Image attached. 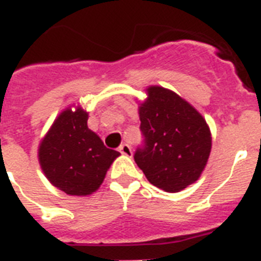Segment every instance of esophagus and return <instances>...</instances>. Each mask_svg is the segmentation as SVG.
Masks as SVG:
<instances>
[{
  "instance_id": "34e87169",
  "label": "esophagus",
  "mask_w": 261,
  "mask_h": 261,
  "mask_svg": "<svg viewBox=\"0 0 261 261\" xmlns=\"http://www.w3.org/2000/svg\"><path fill=\"white\" fill-rule=\"evenodd\" d=\"M118 150H120L122 154H125V156H132V148H130L128 144H122V145H120Z\"/></svg>"
}]
</instances>
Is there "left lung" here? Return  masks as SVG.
<instances>
[{"instance_id": "1", "label": "left lung", "mask_w": 261, "mask_h": 261, "mask_svg": "<svg viewBox=\"0 0 261 261\" xmlns=\"http://www.w3.org/2000/svg\"><path fill=\"white\" fill-rule=\"evenodd\" d=\"M139 112L143 144L133 157L148 181L165 192H178L195 182L212 146L203 116L161 87L148 88V98Z\"/></svg>"}]
</instances>
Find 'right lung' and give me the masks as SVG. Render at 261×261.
<instances>
[{"label": "right lung", "mask_w": 261, "mask_h": 261, "mask_svg": "<svg viewBox=\"0 0 261 261\" xmlns=\"http://www.w3.org/2000/svg\"><path fill=\"white\" fill-rule=\"evenodd\" d=\"M83 109H66L40 145V164L49 181L70 196H87L104 181L117 150L109 149L87 125Z\"/></svg>", "instance_id": "right-lung-1"}]
</instances>
